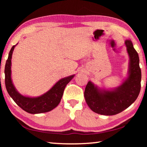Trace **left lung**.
<instances>
[{
	"label": "left lung",
	"mask_w": 147,
	"mask_h": 147,
	"mask_svg": "<svg viewBox=\"0 0 147 147\" xmlns=\"http://www.w3.org/2000/svg\"><path fill=\"white\" fill-rule=\"evenodd\" d=\"M129 57L126 78L121 85L114 88L99 87L89 81L84 91L87 104L92 111L104 115H113L121 113L133 104L141 89V71L139 58L130 39L124 41Z\"/></svg>",
	"instance_id": "1"
}]
</instances>
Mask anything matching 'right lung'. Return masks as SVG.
<instances>
[{"mask_svg":"<svg viewBox=\"0 0 147 147\" xmlns=\"http://www.w3.org/2000/svg\"><path fill=\"white\" fill-rule=\"evenodd\" d=\"M17 44L12 47L5 65V85L7 91L15 102L29 113H41L53 110L60 102L65 88L75 74L59 80L49 91L40 96L32 97L21 94L17 90L11 79L12 54Z\"/></svg>","mask_w":147,"mask_h":147,"instance_id":"obj_1","label":"right lung"}]
</instances>
